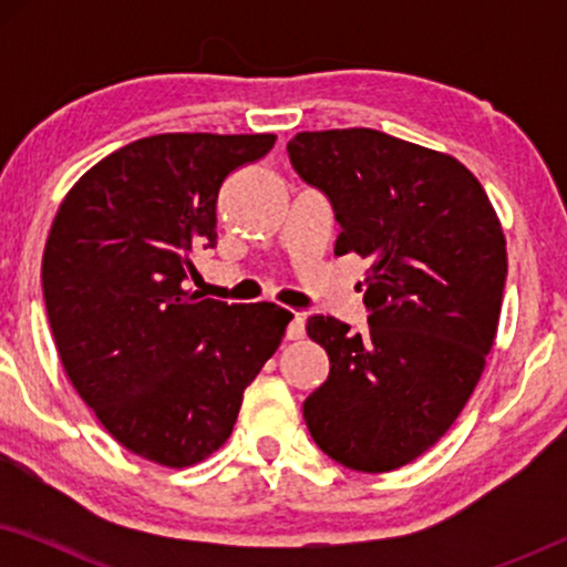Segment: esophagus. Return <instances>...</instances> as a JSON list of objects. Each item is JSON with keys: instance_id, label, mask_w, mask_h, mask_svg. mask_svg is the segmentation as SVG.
Listing matches in <instances>:
<instances>
[{"instance_id": "34e87169", "label": "esophagus", "mask_w": 567, "mask_h": 567, "mask_svg": "<svg viewBox=\"0 0 567 567\" xmlns=\"http://www.w3.org/2000/svg\"><path fill=\"white\" fill-rule=\"evenodd\" d=\"M286 338H289V340L305 338V317H301L299 312H293L291 322L286 324Z\"/></svg>"}]
</instances>
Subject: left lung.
<instances>
[{
	"instance_id": "8db88e82",
	"label": "left lung",
	"mask_w": 567,
	"mask_h": 567,
	"mask_svg": "<svg viewBox=\"0 0 567 567\" xmlns=\"http://www.w3.org/2000/svg\"><path fill=\"white\" fill-rule=\"evenodd\" d=\"M286 152L330 200L336 255L371 262L363 336L307 320L330 359L307 429L348 470H398L444 436L483 374L508 274L501 221L462 162L382 131H301Z\"/></svg>"
}]
</instances>
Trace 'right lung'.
Segmentation results:
<instances>
[{"label": "right lung", "mask_w": 567, "mask_h": 567, "mask_svg": "<svg viewBox=\"0 0 567 567\" xmlns=\"http://www.w3.org/2000/svg\"><path fill=\"white\" fill-rule=\"evenodd\" d=\"M274 134H159L100 159L66 193L43 252L59 359L105 431L144 460L190 467L229 439L286 309L190 291L216 247V200Z\"/></svg>", "instance_id": "right-lung-1"}]
</instances>
